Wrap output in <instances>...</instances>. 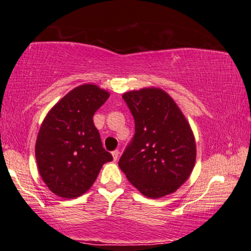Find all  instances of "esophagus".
Masks as SVG:
<instances>
[{
	"label": "esophagus",
	"mask_w": 251,
	"mask_h": 251,
	"mask_svg": "<svg viewBox=\"0 0 251 251\" xmlns=\"http://www.w3.org/2000/svg\"><path fill=\"white\" fill-rule=\"evenodd\" d=\"M111 154H112V158H114V160L116 161V160L118 159V157H119V151H118V150H115V151H112Z\"/></svg>",
	"instance_id": "obj_1"
}]
</instances>
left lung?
I'll list each match as a JSON object with an SVG mask.
<instances>
[{
    "mask_svg": "<svg viewBox=\"0 0 251 251\" xmlns=\"http://www.w3.org/2000/svg\"><path fill=\"white\" fill-rule=\"evenodd\" d=\"M135 121V134L119 168L143 196L175 192L196 165V140L189 122L167 92L144 87L123 94Z\"/></svg>",
    "mask_w": 251,
    "mask_h": 251,
    "instance_id": "1",
    "label": "left lung"
}]
</instances>
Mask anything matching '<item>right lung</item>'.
<instances>
[{
    "instance_id": "add662e5",
    "label": "right lung",
    "mask_w": 251,
    "mask_h": 251,
    "mask_svg": "<svg viewBox=\"0 0 251 251\" xmlns=\"http://www.w3.org/2000/svg\"><path fill=\"white\" fill-rule=\"evenodd\" d=\"M110 97L95 84H83L55 103L42 123L35 144L37 168L54 195L73 199L93 185L112 156L102 147L93 115Z\"/></svg>"
}]
</instances>
